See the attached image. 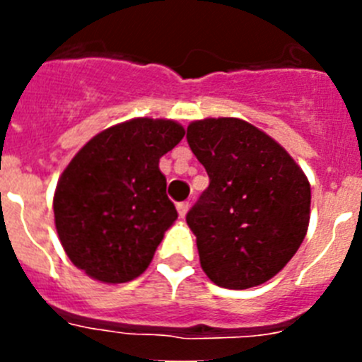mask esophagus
Returning a JSON list of instances; mask_svg holds the SVG:
<instances>
[{
	"label": "esophagus",
	"mask_w": 362,
	"mask_h": 362,
	"mask_svg": "<svg viewBox=\"0 0 362 362\" xmlns=\"http://www.w3.org/2000/svg\"><path fill=\"white\" fill-rule=\"evenodd\" d=\"M188 209H190V204L188 203H177V212H179V217H185L187 216V212H188Z\"/></svg>",
	"instance_id": "34e87169"
}]
</instances>
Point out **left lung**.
<instances>
[{"label": "left lung", "instance_id": "1", "mask_svg": "<svg viewBox=\"0 0 362 362\" xmlns=\"http://www.w3.org/2000/svg\"><path fill=\"white\" fill-rule=\"evenodd\" d=\"M187 139L210 177L187 214L201 268L223 288L267 283L308 230L305 172L276 139L238 117L192 121Z\"/></svg>", "mask_w": 362, "mask_h": 362}]
</instances>
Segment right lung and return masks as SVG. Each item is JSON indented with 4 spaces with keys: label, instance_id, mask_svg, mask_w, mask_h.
<instances>
[{
    "label": "right lung",
    "instance_id": "right-lung-1",
    "mask_svg": "<svg viewBox=\"0 0 362 362\" xmlns=\"http://www.w3.org/2000/svg\"><path fill=\"white\" fill-rule=\"evenodd\" d=\"M183 136L172 119L136 117L92 137L63 170L54 221L66 255L86 276L117 284L148 268L177 219L159 159Z\"/></svg>",
    "mask_w": 362,
    "mask_h": 362
}]
</instances>
